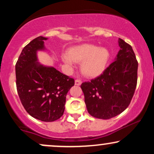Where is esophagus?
Listing matches in <instances>:
<instances>
[{"mask_svg":"<svg viewBox=\"0 0 154 154\" xmlns=\"http://www.w3.org/2000/svg\"><path fill=\"white\" fill-rule=\"evenodd\" d=\"M75 84L76 85H80L81 84H82V81L80 80V79H75Z\"/></svg>","mask_w":154,"mask_h":154,"instance_id":"34e87169","label":"esophagus"}]
</instances>
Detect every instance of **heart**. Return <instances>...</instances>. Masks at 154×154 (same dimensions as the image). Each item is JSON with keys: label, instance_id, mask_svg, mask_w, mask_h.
Segmentation results:
<instances>
[{"label": "heart", "instance_id": "heart-1", "mask_svg": "<svg viewBox=\"0 0 154 154\" xmlns=\"http://www.w3.org/2000/svg\"><path fill=\"white\" fill-rule=\"evenodd\" d=\"M109 59V52L105 48L85 43L72 47L69 53L62 55V60L69 67H73L76 61L81 62V72L84 75L94 77L105 69Z\"/></svg>", "mask_w": 154, "mask_h": 154}]
</instances>
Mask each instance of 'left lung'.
Returning a JSON list of instances; mask_svg holds the SVG:
<instances>
[{
    "label": "left lung",
    "mask_w": 154,
    "mask_h": 154,
    "mask_svg": "<svg viewBox=\"0 0 154 154\" xmlns=\"http://www.w3.org/2000/svg\"><path fill=\"white\" fill-rule=\"evenodd\" d=\"M115 61L98 77L81 85L88 111L98 119L117 116L130 105L137 80V66L132 48L119 38Z\"/></svg>",
    "instance_id": "left-lung-1"
}]
</instances>
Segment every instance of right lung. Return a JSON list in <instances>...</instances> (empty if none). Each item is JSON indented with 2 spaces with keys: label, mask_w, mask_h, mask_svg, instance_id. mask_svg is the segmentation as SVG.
I'll return each mask as SVG.
<instances>
[{
  "label": "right lung",
  "mask_w": 154,
  "mask_h": 154,
  "mask_svg": "<svg viewBox=\"0 0 154 154\" xmlns=\"http://www.w3.org/2000/svg\"><path fill=\"white\" fill-rule=\"evenodd\" d=\"M47 39L38 37L23 48L16 63V83L26 112L40 121L54 122L63 115L66 94L75 80L38 62L37 52L45 50Z\"/></svg>",
  "instance_id": "obj_1"
}]
</instances>
